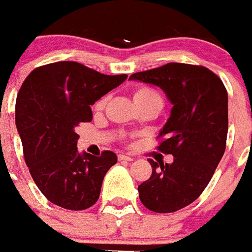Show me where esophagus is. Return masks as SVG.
Instances as JSON below:
<instances>
[{"mask_svg":"<svg viewBox=\"0 0 252 252\" xmlns=\"http://www.w3.org/2000/svg\"><path fill=\"white\" fill-rule=\"evenodd\" d=\"M118 159L119 161H133V158H131L130 156H126V155H118Z\"/></svg>","mask_w":252,"mask_h":252,"instance_id":"esophagus-1","label":"esophagus"}]
</instances>
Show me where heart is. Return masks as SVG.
Segmentation results:
<instances>
[{"label": "heart", "instance_id": "heart-1", "mask_svg": "<svg viewBox=\"0 0 252 252\" xmlns=\"http://www.w3.org/2000/svg\"><path fill=\"white\" fill-rule=\"evenodd\" d=\"M107 96H103L100 100L96 101L95 110L102 111L107 103ZM134 101L138 105V107H154L158 112L162 110L164 105V98L158 90H156L152 86H139L134 90Z\"/></svg>", "mask_w": 252, "mask_h": 252}]
</instances>
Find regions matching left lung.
Segmentation results:
<instances>
[{"mask_svg":"<svg viewBox=\"0 0 252 252\" xmlns=\"http://www.w3.org/2000/svg\"><path fill=\"white\" fill-rule=\"evenodd\" d=\"M130 79L159 86L173 103L157 146L173 155V163L149 159L152 174L138 190L142 205L152 212H175L202 194L224 154L227 89L212 70L187 63H167Z\"/></svg>","mask_w":252,"mask_h":252,"instance_id":"left-lung-1","label":"left lung"}]
</instances>
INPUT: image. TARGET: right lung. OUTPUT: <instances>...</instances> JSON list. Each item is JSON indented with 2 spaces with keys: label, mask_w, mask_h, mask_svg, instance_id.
I'll use <instances>...</instances> for the list:
<instances>
[{
  "label": "right lung",
  "mask_w": 252,
  "mask_h": 252,
  "mask_svg": "<svg viewBox=\"0 0 252 252\" xmlns=\"http://www.w3.org/2000/svg\"><path fill=\"white\" fill-rule=\"evenodd\" d=\"M128 75H106L73 61L37 67L22 84L16 124L24 159L35 184L52 204L65 210L91 207L100 197L114 152L78 154L77 128L93 119L90 106Z\"/></svg>",
  "instance_id": "add662e5"
}]
</instances>
